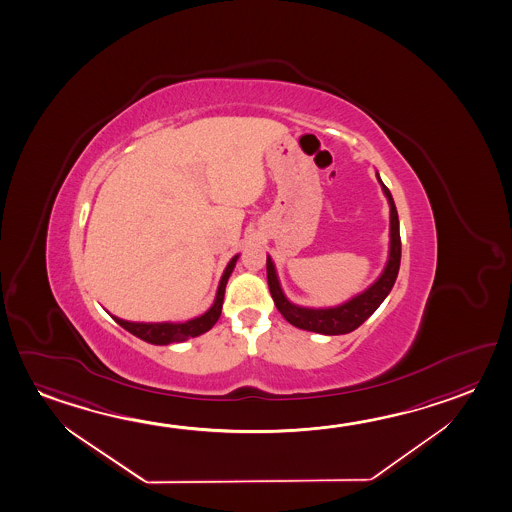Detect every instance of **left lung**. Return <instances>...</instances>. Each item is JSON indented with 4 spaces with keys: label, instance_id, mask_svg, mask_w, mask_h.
Masks as SVG:
<instances>
[{
    "label": "left lung",
    "instance_id": "left-lung-1",
    "mask_svg": "<svg viewBox=\"0 0 512 512\" xmlns=\"http://www.w3.org/2000/svg\"><path fill=\"white\" fill-rule=\"evenodd\" d=\"M376 177L382 184L383 191H385L390 204V252L389 261H387V267L383 270L382 276L378 278L374 285L369 286L364 294L356 295L346 304H340L335 308H324V310L295 306L281 292L274 263L270 258H267V279H269L270 295H272L279 313L290 324H294L295 328L315 331V333H322V335H346V333H351L358 326H362L376 312V308L383 303V299L389 295L392 286L396 283L399 263H401L398 211L394 206L389 188L383 184L380 175L376 174Z\"/></svg>",
    "mask_w": 512,
    "mask_h": 512
}]
</instances>
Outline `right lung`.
<instances>
[{
    "instance_id": "right-lung-1",
    "label": "right lung",
    "mask_w": 512,
    "mask_h": 512,
    "mask_svg": "<svg viewBox=\"0 0 512 512\" xmlns=\"http://www.w3.org/2000/svg\"><path fill=\"white\" fill-rule=\"evenodd\" d=\"M236 260H238V256H234L233 260L229 261L226 272H224V276L220 279L215 303L209 308L208 312L200 315L197 319L177 322V324H174V322H129L118 319V317H113V319L122 326L123 330L129 331V333L136 335L141 340H145V342L156 344V346H166V344H172V342H184L188 338L199 337V335L206 333V331L211 330L215 326V322L218 321V317L222 313L227 279H229L231 272H233Z\"/></svg>"
}]
</instances>
